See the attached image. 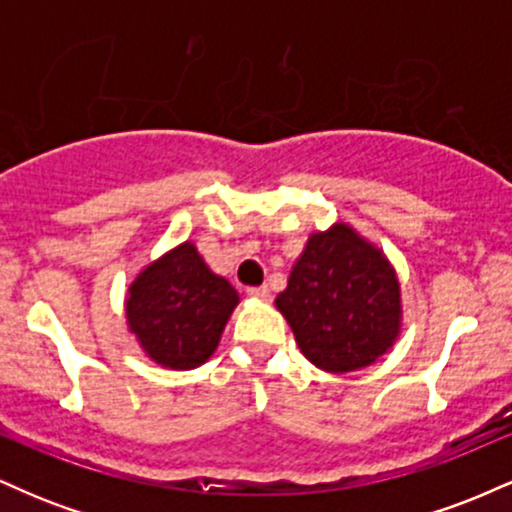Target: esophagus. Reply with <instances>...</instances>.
<instances>
[{"instance_id": "1", "label": "esophagus", "mask_w": 512, "mask_h": 512, "mask_svg": "<svg viewBox=\"0 0 512 512\" xmlns=\"http://www.w3.org/2000/svg\"><path fill=\"white\" fill-rule=\"evenodd\" d=\"M248 293L252 298H260V301H269V298H272L269 286H255V289H248Z\"/></svg>"}]
</instances>
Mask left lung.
I'll list each match as a JSON object with an SVG mask.
<instances>
[{"instance_id":"1","label":"left lung","mask_w":512,"mask_h":512,"mask_svg":"<svg viewBox=\"0 0 512 512\" xmlns=\"http://www.w3.org/2000/svg\"><path fill=\"white\" fill-rule=\"evenodd\" d=\"M276 308L303 356L327 373L370 366L399 334V281L378 248L337 223L313 233Z\"/></svg>"}]
</instances>
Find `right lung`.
<instances>
[{
    "mask_svg": "<svg viewBox=\"0 0 512 512\" xmlns=\"http://www.w3.org/2000/svg\"><path fill=\"white\" fill-rule=\"evenodd\" d=\"M238 293L192 243H182L129 286L127 322L142 349L166 368L202 366L219 346Z\"/></svg>",
    "mask_w": 512,
    "mask_h": 512,
    "instance_id": "add662e5",
    "label": "right lung"
}]
</instances>
